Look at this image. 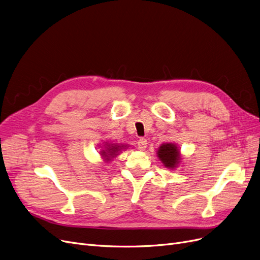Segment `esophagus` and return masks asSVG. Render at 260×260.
<instances>
[{
  "mask_svg": "<svg viewBox=\"0 0 260 260\" xmlns=\"http://www.w3.org/2000/svg\"><path fill=\"white\" fill-rule=\"evenodd\" d=\"M137 146L139 150H145L147 148V139L145 138H140L137 142Z\"/></svg>",
  "mask_w": 260,
  "mask_h": 260,
  "instance_id": "esophagus-1",
  "label": "esophagus"
}]
</instances>
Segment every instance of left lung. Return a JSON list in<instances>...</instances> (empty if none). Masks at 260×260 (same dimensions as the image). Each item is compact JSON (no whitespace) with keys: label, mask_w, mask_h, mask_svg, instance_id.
I'll list each match as a JSON object with an SVG mask.
<instances>
[{"label":"left lung","mask_w":260,"mask_h":260,"mask_svg":"<svg viewBox=\"0 0 260 260\" xmlns=\"http://www.w3.org/2000/svg\"><path fill=\"white\" fill-rule=\"evenodd\" d=\"M157 154L166 167L174 168L177 165L179 159V151L176 146L171 145V143H166V145L160 146Z\"/></svg>","instance_id":"8db88e82"}]
</instances>
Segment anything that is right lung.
<instances>
[{
    "label": "right lung",
    "instance_id": "add662e5",
    "mask_svg": "<svg viewBox=\"0 0 260 260\" xmlns=\"http://www.w3.org/2000/svg\"><path fill=\"white\" fill-rule=\"evenodd\" d=\"M120 147H112V148H109L108 150H103V151H101V153H102V155H104V156H106L107 158H109V156H113V155H115V153H117L120 149H119Z\"/></svg>",
    "mask_w": 260,
    "mask_h": 260
}]
</instances>
